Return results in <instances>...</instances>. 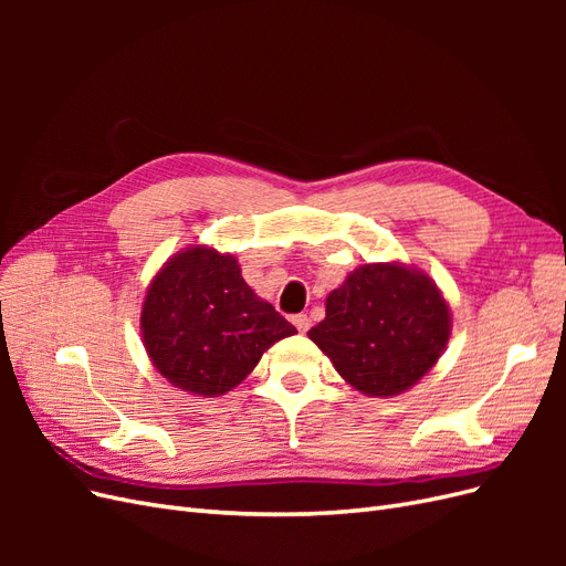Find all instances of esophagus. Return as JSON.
<instances>
[{
    "label": "esophagus",
    "instance_id": "34e87169",
    "mask_svg": "<svg viewBox=\"0 0 566 566\" xmlns=\"http://www.w3.org/2000/svg\"><path fill=\"white\" fill-rule=\"evenodd\" d=\"M293 323H295V328H297L300 333H306V331H310V325H312V321H310V316H306V314L293 316Z\"/></svg>",
    "mask_w": 566,
    "mask_h": 566
}]
</instances>
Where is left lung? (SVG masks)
<instances>
[{
    "label": "left lung",
    "mask_w": 566,
    "mask_h": 566,
    "mask_svg": "<svg viewBox=\"0 0 566 566\" xmlns=\"http://www.w3.org/2000/svg\"><path fill=\"white\" fill-rule=\"evenodd\" d=\"M451 335L437 283L399 262L354 269L325 300L310 337L335 370L368 397H397L430 370Z\"/></svg>",
    "instance_id": "left-lung-1"
}]
</instances>
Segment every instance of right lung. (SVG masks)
Listing matches in <instances>:
<instances>
[{
    "label": "right lung",
    "instance_id": "1",
    "mask_svg": "<svg viewBox=\"0 0 566 566\" xmlns=\"http://www.w3.org/2000/svg\"><path fill=\"white\" fill-rule=\"evenodd\" d=\"M295 333L293 323L254 295L235 256L208 245H191L167 260L142 310L153 366L198 397L231 391L273 342Z\"/></svg>",
    "mask_w": 566,
    "mask_h": 566
}]
</instances>
